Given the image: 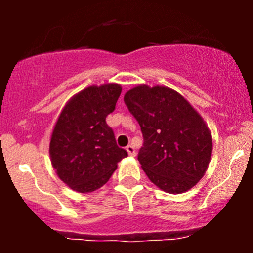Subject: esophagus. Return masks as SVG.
Instances as JSON below:
<instances>
[{
  "label": "esophagus",
  "mask_w": 253,
  "mask_h": 253,
  "mask_svg": "<svg viewBox=\"0 0 253 253\" xmlns=\"http://www.w3.org/2000/svg\"><path fill=\"white\" fill-rule=\"evenodd\" d=\"M126 151H127V152H128V155L130 157H134L135 156V149L132 146V145H128V146L126 147Z\"/></svg>",
  "instance_id": "34e87169"
}]
</instances>
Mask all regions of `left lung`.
Instances as JSON below:
<instances>
[{"label":"left lung","instance_id":"obj_1","mask_svg":"<svg viewBox=\"0 0 253 253\" xmlns=\"http://www.w3.org/2000/svg\"><path fill=\"white\" fill-rule=\"evenodd\" d=\"M124 101L140 125L144 144L138 161L150 181L169 194L196 185L213 151L211 130L197 110L176 90L162 85H136Z\"/></svg>","mask_w":253,"mask_h":253}]
</instances>
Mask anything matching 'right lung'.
<instances>
[{
	"label": "right lung",
	"instance_id": "add662e5",
	"mask_svg": "<svg viewBox=\"0 0 253 253\" xmlns=\"http://www.w3.org/2000/svg\"><path fill=\"white\" fill-rule=\"evenodd\" d=\"M121 90L118 83L88 86L66 102L57 119L50 140L51 163L58 177L77 193H91L106 184L127 157L106 123Z\"/></svg>",
	"mask_w": 253,
	"mask_h": 253
}]
</instances>
